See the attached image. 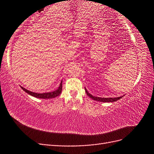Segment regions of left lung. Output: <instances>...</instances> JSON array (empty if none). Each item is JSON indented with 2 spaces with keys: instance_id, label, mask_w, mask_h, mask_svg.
I'll use <instances>...</instances> for the list:
<instances>
[{
  "instance_id": "1",
  "label": "left lung",
  "mask_w": 154,
  "mask_h": 154,
  "mask_svg": "<svg viewBox=\"0 0 154 154\" xmlns=\"http://www.w3.org/2000/svg\"><path fill=\"white\" fill-rule=\"evenodd\" d=\"M85 92L87 93V96H89L91 99L96 100V101H98L100 102H114V101H116L120 100L121 98H122V97H123V96H122L117 97H100L94 96L92 94H91L90 93L87 91L85 87Z\"/></svg>"
}]
</instances>
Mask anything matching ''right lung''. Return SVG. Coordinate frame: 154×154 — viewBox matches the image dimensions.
Returning <instances> with one entry per match:
<instances>
[{"label": "right lung", "mask_w": 154, "mask_h": 154, "mask_svg": "<svg viewBox=\"0 0 154 154\" xmlns=\"http://www.w3.org/2000/svg\"><path fill=\"white\" fill-rule=\"evenodd\" d=\"M20 87L23 91H24L26 92L27 93V94L33 97H37V98L50 99V98H54V97H56L61 94L62 91V81L61 82V83H60V86L58 88V89L55 90L53 92H45V93H36V92H33L27 90L25 88L22 87V86H20Z\"/></svg>", "instance_id": "obj_1"}]
</instances>
